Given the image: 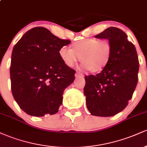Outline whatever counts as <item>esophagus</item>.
Segmentation results:
<instances>
[{
  "label": "esophagus",
  "mask_w": 147,
  "mask_h": 147,
  "mask_svg": "<svg viewBox=\"0 0 147 147\" xmlns=\"http://www.w3.org/2000/svg\"><path fill=\"white\" fill-rule=\"evenodd\" d=\"M75 77H83L84 75L83 74L80 73V72H77V73H75Z\"/></svg>",
  "instance_id": "obj_1"
}]
</instances>
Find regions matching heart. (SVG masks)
Returning <instances> with one entry per match:
<instances>
[{
	"label": "heart",
	"instance_id": "b5f03b06",
	"mask_svg": "<svg viewBox=\"0 0 147 147\" xmlns=\"http://www.w3.org/2000/svg\"><path fill=\"white\" fill-rule=\"evenodd\" d=\"M71 49L65 47L60 48L59 56L68 67L75 65L80 58L82 68L88 69L91 72H101L111 60L112 47L107 40L86 38L76 41Z\"/></svg>",
	"mask_w": 147,
	"mask_h": 147
}]
</instances>
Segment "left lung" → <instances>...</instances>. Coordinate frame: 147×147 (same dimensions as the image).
I'll return each instance as SVG.
<instances>
[{"mask_svg":"<svg viewBox=\"0 0 147 147\" xmlns=\"http://www.w3.org/2000/svg\"><path fill=\"white\" fill-rule=\"evenodd\" d=\"M95 37L110 42L112 54L101 72L86 76L84 92L92 115L111 117L124 110L132 97L138 81V57L134 45L119 28L111 27Z\"/></svg>","mask_w":147,"mask_h":147,"instance_id":"1","label":"left lung"}]
</instances>
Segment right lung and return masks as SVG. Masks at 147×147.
Listing matches in <instances>:
<instances>
[{"label": "right lung", "mask_w": 147, "mask_h": 147, "mask_svg": "<svg viewBox=\"0 0 147 147\" xmlns=\"http://www.w3.org/2000/svg\"><path fill=\"white\" fill-rule=\"evenodd\" d=\"M70 43L43 27L23 35L11 53L10 79L13 97L27 114L35 117L57 113L64 90L75 80L59 50Z\"/></svg>", "instance_id": "obj_1"}]
</instances>
